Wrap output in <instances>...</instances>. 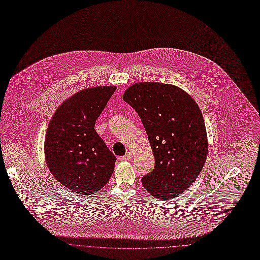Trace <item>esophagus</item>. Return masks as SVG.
<instances>
[{"mask_svg":"<svg viewBox=\"0 0 260 260\" xmlns=\"http://www.w3.org/2000/svg\"><path fill=\"white\" fill-rule=\"evenodd\" d=\"M131 158H132V153H131L130 151L126 152V153L123 155V157H121V159H122L123 161H129Z\"/></svg>","mask_w":260,"mask_h":260,"instance_id":"esophagus-1","label":"esophagus"}]
</instances>
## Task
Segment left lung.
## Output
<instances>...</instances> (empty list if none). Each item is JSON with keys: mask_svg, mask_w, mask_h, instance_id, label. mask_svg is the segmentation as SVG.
Returning <instances> with one entry per match:
<instances>
[{"mask_svg": "<svg viewBox=\"0 0 260 260\" xmlns=\"http://www.w3.org/2000/svg\"><path fill=\"white\" fill-rule=\"evenodd\" d=\"M123 99L138 114L154 157V169L141 178L144 188L161 200L180 194L199 176L208 153L200 108L180 88L162 83L134 84Z\"/></svg>", "mask_w": 260, "mask_h": 260, "instance_id": "1", "label": "left lung"}]
</instances>
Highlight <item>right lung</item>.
Masks as SVG:
<instances>
[{
	"instance_id": "add662e5",
	"label": "right lung",
	"mask_w": 260,
	"mask_h": 260,
	"mask_svg": "<svg viewBox=\"0 0 260 260\" xmlns=\"http://www.w3.org/2000/svg\"><path fill=\"white\" fill-rule=\"evenodd\" d=\"M117 87L82 90L67 99L52 117L45 139L46 163L67 188L91 194L111 178L116 155L94 129Z\"/></svg>"
}]
</instances>
